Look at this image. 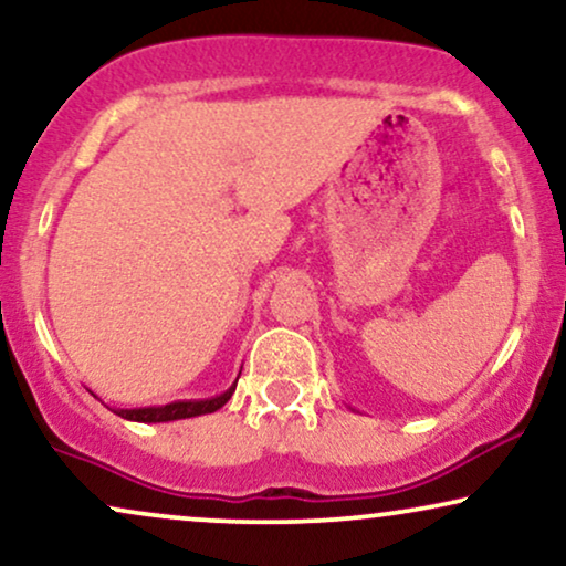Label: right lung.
<instances>
[{"instance_id":"obj_1","label":"right lung","mask_w":566,"mask_h":566,"mask_svg":"<svg viewBox=\"0 0 566 566\" xmlns=\"http://www.w3.org/2000/svg\"><path fill=\"white\" fill-rule=\"evenodd\" d=\"M233 390H237V385L212 400H189V402H171V406H160V408L116 410V416L129 418V421H143V423H160V421H176V418H192V416L212 413V410L223 408L226 402L231 400Z\"/></svg>"}]
</instances>
